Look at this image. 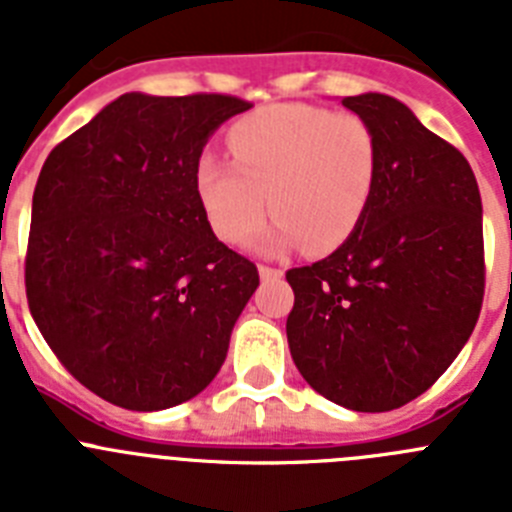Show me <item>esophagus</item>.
<instances>
[{
	"mask_svg": "<svg viewBox=\"0 0 512 512\" xmlns=\"http://www.w3.org/2000/svg\"><path fill=\"white\" fill-rule=\"evenodd\" d=\"M259 274H261V279H274V277H282V269H277V266L261 264Z\"/></svg>",
	"mask_w": 512,
	"mask_h": 512,
	"instance_id": "34e87169",
	"label": "esophagus"
}]
</instances>
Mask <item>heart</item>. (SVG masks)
Returning a JSON list of instances; mask_svg holds the SVG:
<instances>
[{"mask_svg": "<svg viewBox=\"0 0 512 512\" xmlns=\"http://www.w3.org/2000/svg\"><path fill=\"white\" fill-rule=\"evenodd\" d=\"M233 161L205 153L197 164L202 210L223 241L241 243L266 210L277 220L264 248L305 243L330 253L356 233L372 205L379 138L364 117L318 104H271L228 133Z\"/></svg>", "mask_w": 512, "mask_h": 512, "instance_id": "b5f03b06", "label": "heart"}]
</instances>
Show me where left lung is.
<instances>
[{
	"mask_svg": "<svg viewBox=\"0 0 512 512\" xmlns=\"http://www.w3.org/2000/svg\"><path fill=\"white\" fill-rule=\"evenodd\" d=\"M379 138L372 205L328 259L287 271V341L312 390L356 413L423 395L485 297L482 200L469 161L387 94L343 97Z\"/></svg>",
	"mask_w": 512,
	"mask_h": 512,
	"instance_id": "8db88e82",
	"label": "left lung"
}]
</instances>
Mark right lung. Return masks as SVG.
<instances>
[{
    "instance_id": "right-lung-1",
    "label": "right lung",
    "mask_w": 512,
    "mask_h": 512,
    "mask_svg": "<svg viewBox=\"0 0 512 512\" xmlns=\"http://www.w3.org/2000/svg\"><path fill=\"white\" fill-rule=\"evenodd\" d=\"M248 107L230 94H122L45 158L27 305L58 361L112 405L174 408L223 366L259 269L212 233L197 164Z\"/></svg>"
}]
</instances>
